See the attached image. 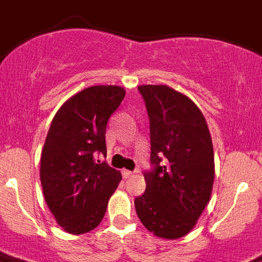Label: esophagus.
Listing matches in <instances>:
<instances>
[{"label":"esophagus","instance_id":"34e87169","mask_svg":"<svg viewBox=\"0 0 262 262\" xmlns=\"http://www.w3.org/2000/svg\"><path fill=\"white\" fill-rule=\"evenodd\" d=\"M122 174H123V178H129V177H133L134 172L129 171V170H123Z\"/></svg>","mask_w":262,"mask_h":262}]
</instances>
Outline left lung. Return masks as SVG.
Masks as SVG:
<instances>
[{"instance_id": "obj_1", "label": "left lung", "mask_w": 262, "mask_h": 262, "mask_svg": "<svg viewBox=\"0 0 262 262\" xmlns=\"http://www.w3.org/2000/svg\"><path fill=\"white\" fill-rule=\"evenodd\" d=\"M150 118L151 165L146 191L135 198L148 232L166 239L186 235L210 201L214 151L204 114L190 97L167 85L138 87Z\"/></svg>"}]
</instances>
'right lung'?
I'll use <instances>...</instances> for the list:
<instances>
[{
    "label": "right lung",
    "mask_w": 262,
    "mask_h": 262,
    "mask_svg": "<svg viewBox=\"0 0 262 262\" xmlns=\"http://www.w3.org/2000/svg\"><path fill=\"white\" fill-rule=\"evenodd\" d=\"M126 96L119 85L80 91L58 108L41 152L40 179L45 202L57 224L71 234L94 230L122 174L97 154H107L108 119Z\"/></svg>",
    "instance_id": "obj_1"
}]
</instances>
